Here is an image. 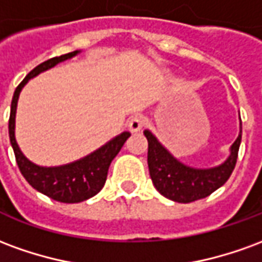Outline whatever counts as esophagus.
Wrapping results in <instances>:
<instances>
[{
	"label": "esophagus",
	"mask_w": 262,
	"mask_h": 262,
	"mask_svg": "<svg viewBox=\"0 0 262 262\" xmlns=\"http://www.w3.org/2000/svg\"><path fill=\"white\" fill-rule=\"evenodd\" d=\"M143 126H144V118L143 116H132L130 119H129V123H127V127H129V130L132 133H137V132H140L143 129Z\"/></svg>",
	"instance_id": "obj_1"
}]
</instances>
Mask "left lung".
Returning <instances> with one entry per match:
<instances>
[{
  "label": "left lung",
  "instance_id": "1",
  "mask_svg": "<svg viewBox=\"0 0 262 262\" xmlns=\"http://www.w3.org/2000/svg\"><path fill=\"white\" fill-rule=\"evenodd\" d=\"M144 136L148 142V171L156 189L174 202L189 203L209 196L229 180L236 167L242 143V123L238 137L231 144L230 156L225 163L213 168H193L182 164L151 132L144 130Z\"/></svg>",
  "mask_w": 262,
  "mask_h": 262
}]
</instances>
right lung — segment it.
Segmentation results:
<instances>
[{
    "instance_id": "add662e5",
    "label": "right lung",
    "mask_w": 262,
    "mask_h": 262,
    "mask_svg": "<svg viewBox=\"0 0 262 262\" xmlns=\"http://www.w3.org/2000/svg\"><path fill=\"white\" fill-rule=\"evenodd\" d=\"M78 53L80 50H75L59 57L49 59L32 70L19 85L16 86L11 102V115H9V140L14 148L15 159L22 176L25 177L29 185H32L36 191L63 203H78L97 195L105 185L112 160L116 157V154L119 153L122 146L130 136L129 132H123L119 136L114 137L111 142L103 144L102 147L95 150L94 153L85 156L84 159L59 167H40L33 164L20 151L15 139V115H16V105L22 88L31 78L52 69L64 60L74 57Z\"/></svg>"
}]
</instances>
